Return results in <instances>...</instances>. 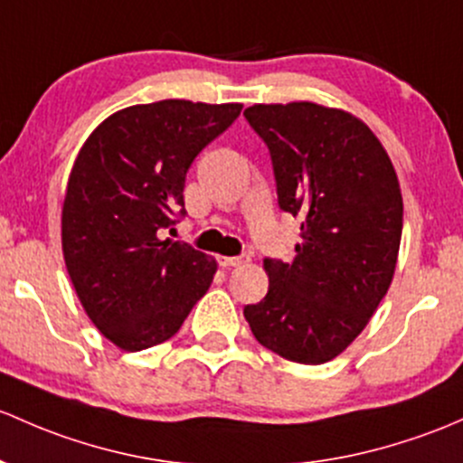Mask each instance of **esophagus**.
<instances>
[{
  "mask_svg": "<svg viewBox=\"0 0 463 463\" xmlns=\"http://www.w3.org/2000/svg\"><path fill=\"white\" fill-rule=\"evenodd\" d=\"M248 257H219V266L223 269H237V266H244Z\"/></svg>",
  "mask_w": 463,
  "mask_h": 463,
  "instance_id": "esophagus-1",
  "label": "esophagus"
}]
</instances>
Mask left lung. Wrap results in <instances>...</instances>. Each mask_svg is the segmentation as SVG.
I'll use <instances>...</instances> for the list:
<instances>
[{"label": "left lung", "mask_w": 463, "mask_h": 463, "mask_svg": "<svg viewBox=\"0 0 463 463\" xmlns=\"http://www.w3.org/2000/svg\"><path fill=\"white\" fill-rule=\"evenodd\" d=\"M244 117L269 146L277 203L301 217L295 260L266 257L269 293L244 317L284 359L330 362L366 328L395 275L397 173L373 130L344 110L293 101L255 104Z\"/></svg>", "instance_id": "8db88e82"}]
</instances>
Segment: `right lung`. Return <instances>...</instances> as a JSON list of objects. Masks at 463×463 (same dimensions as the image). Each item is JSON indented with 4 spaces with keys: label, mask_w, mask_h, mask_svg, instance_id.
<instances>
[{
    "label": "right lung",
    "mask_w": 463,
    "mask_h": 463,
    "mask_svg": "<svg viewBox=\"0 0 463 463\" xmlns=\"http://www.w3.org/2000/svg\"><path fill=\"white\" fill-rule=\"evenodd\" d=\"M241 104L164 99L101 121L72 166L61 208L68 275L92 324L128 353L182 328L217 264L164 232L186 217L184 184Z\"/></svg>",
    "instance_id": "obj_1"
}]
</instances>
